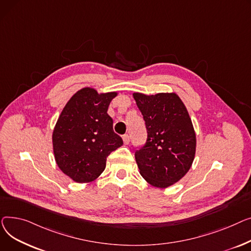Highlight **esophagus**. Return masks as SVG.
I'll use <instances>...</instances> for the list:
<instances>
[{"instance_id": "1", "label": "esophagus", "mask_w": 251, "mask_h": 251, "mask_svg": "<svg viewBox=\"0 0 251 251\" xmlns=\"http://www.w3.org/2000/svg\"><path fill=\"white\" fill-rule=\"evenodd\" d=\"M123 140H124V143L126 145H127L129 143V136L128 135H124L123 136Z\"/></svg>"}]
</instances>
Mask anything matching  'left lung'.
I'll return each instance as SVG.
<instances>
[{
    "instance_id": "left-lung-1",
    "label": "left lung",
    "mask_w": 251,
    "mask_h": 251,
    "mask_svg": "<svg viewBox=\"0 0 251 251\" xmlns=\"http://www.w3.org/2000/svg\"><path fill=\"white\" fill-rule=\"evenodd\" d=\"M148 137L135 158L144 179L166 188L179 181L193 164L197 139L193 123L175 93H134Z\"/></svg>"
}]
</instances>
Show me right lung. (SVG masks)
<instances>
[{
	"label": "right lung",
	"instance_id": "add662e5",
	"mask_svg": "<svg viewBox=\"0 0 251 251\" xmlns=\"http://www.w3.org/2000/svg\"><path fill=\"white\" fill-rule=\"evenodd\" d=\"M116 92L83 88L67 102L52 132L56 164L74 181L87 183L104 171L108 155L123 146L107 114Z\"/></svg>",
	"mask_w": 251,
	"mask_h": 251
}]
</instances>
